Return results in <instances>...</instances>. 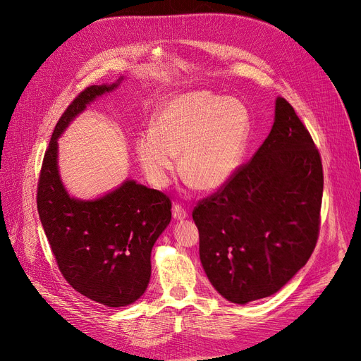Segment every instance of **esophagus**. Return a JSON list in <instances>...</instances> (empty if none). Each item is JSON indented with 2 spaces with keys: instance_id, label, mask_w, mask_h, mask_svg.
<instances>
[{
  "instance_id": "34e87169",
  "label": "esophagus",
  "mask_w": 361,
  "mask_h": 361,
  "mask_svg": "<svg viewBox=\"0 0 361 361\" xmlns=\"http://www.w3.org/2000/svg\"><path fill=\"white\" fill-rule=\"evenodd\" d=\"M173 216L176 218V219H185L187 218V211L184 209V207L181 206V204H178V203H176L174 204V207H173Z\"/></svg>"
}]
</instances>
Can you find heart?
<instances>
[{
	"instance_id": "heart-1",
	"label": "heart",
	"mask_w": 361,
	"mask_h": 361,
	"mask_svg": "<svg viewBox=\"0 0 361 361\" xmlns=\"http://www.w3.org/2000/svg\"><path fill=\"white\" fill-rule=\"evenodd\" d=\"M249 111L243 102L209 90L176 97L159 111L154 130L136 140L139 162L158 187L176 169L197 190L214 192L237 171L249 135Z\"/></svg>"
}]
</instances>
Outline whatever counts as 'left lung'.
Wrapping results in <instances>:
<instances>
[{
    "instance_id": "obj_1",
    "label": "left lung",
    "mask_w": 361,
    "mask_h": 361,
    "mask_svg": "<svg viewBox=\"0 0 361 361\" xmlns=\"http://www.w3.org/2000/svg\"><path fill=\"white\" fill-rule=\"evenodd\" d=\"M322 193L319 150L294 108L276 98L272 130L255 157L193 211L215 290L245 305L286 286L314 250Z\"/></svg>"
}]
</instances>
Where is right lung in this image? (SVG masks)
Returning a JSON list of instances; mask_svg holds the SVG:
<instances>
[{"mask_svg":"<svg viewBox=\"0 0 361 361\" xmlns=\"http://www.w3.org/2000/svg\"><path fill=\"white\" fill-rule=\"evenodd\" d=\"M121 82L89 86L67 106L45 152L36 197L60 272L75 291L106 307L128 306L146 291L152 247L171 221V200L135 180L93 200L70 197L60 178L59 137Z\"/></svg>","mask_w":361,"mask_h":361,"instance_id":"obj_1","label":"right lung"}]
</instances>
